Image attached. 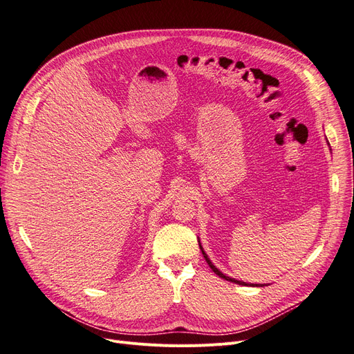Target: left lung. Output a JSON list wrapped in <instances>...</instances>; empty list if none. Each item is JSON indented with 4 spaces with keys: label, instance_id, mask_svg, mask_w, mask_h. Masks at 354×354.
Listing matches in <instances>:
<instances>
[{
    "label": "left lung",
    "instance_id": "8db88e82",
    "mask_svg": "<svg viewBox=\"0 0 354 354\" xmlns=\"http://www.w3.org/2000/svg\"><path fill=\"white\" fill-rule=\"evenodd\" d=\"M199 248H201V251H202V254H203V258H205V261L208 263V266L211 267V270H212V271H214L216 275H219L221 278H224V280H227V281H231V283H235V284H239V286H248V284H247V283H244V281H238V280H235V278H231V277H227L225 274H222V272H221V271H219V270H218V268H216V267H215V266L211 263V259L208 258V255L205 254V251L202 250V247H201V243H199Z\"/></svg>",
    "mask_w": 354,
    "mask_h": 354
}]
</instances>
